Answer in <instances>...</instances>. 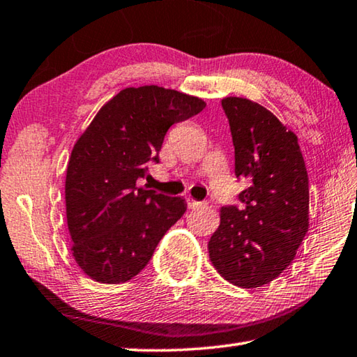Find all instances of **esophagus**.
<instances>
[{"label": "esophagus", "instance_id": "obj_1", "mask_svg": "<svg viewBox=\"0 0 357 357\" xmlns=\"http://www.w3.org/2000/svg\"><path fill=\"white\" fill-rule=\"evenodd\" d=\"M186 204H188V208H190V210H197V208L206 205L205 202H197V200H194L191 197L186 199Z\"/></svg>", "mask_w": 357, "mask_h": 357}]
</instances>
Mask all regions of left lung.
<instances>
[{
	"label": "left lung",
	"mask_w": 357,
	"mask_h": 357,
	"mask_svg": "<svg viewBox=\"0 0 357 357\" xmlns=\"http://www.w3.org/2000/svg\"><path fill=\"white\" fill-rule=\"evenodd\" d=\"M234 146V174L247 178L242 206H224L208 242L211 264L228 283H271L295 258L309 228V181L298 138L266 107L222 99Z\"/></svg>",
	"instance_id": "obj_1"
}]
</instances>
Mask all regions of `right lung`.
Returning <instances> with one entry per match:
<instances>
[{
    "mask_svg": "<svg viewBox=\"0 0 357 357\" xmlns=\"http://www.w3.org/2000/svg\"><path fill=\"white\" fill-rule=\"evenodd\" d=\"M197 96L158 85L129 86L100 107L74 144L65 205L71 253L91 280L119 284L152 258L186 202L137 188L158 163L167 129L205 109Z\"/></svg>",
    "mask_w": 357,
    "mask_h": 357,
    "instance_id": "obj_1",
    "label": "right lung"
}]
</instances>
